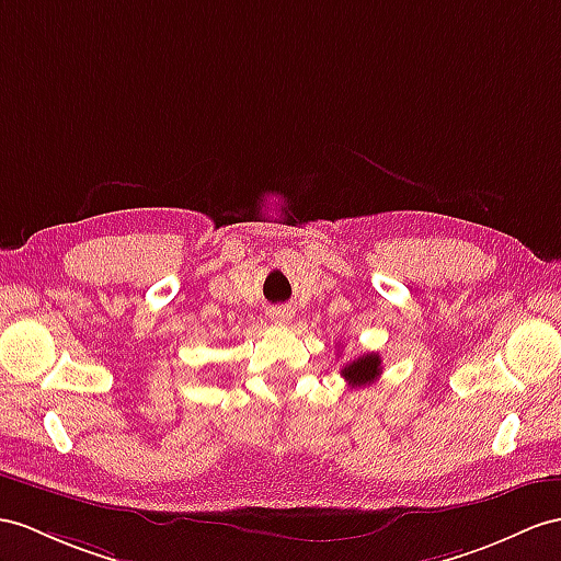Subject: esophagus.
I'll use <instances>...</instances> for the list:
<instances>
[{
	"instance_id": "esophagus-1",
	"label": "esophagus",
	"mask_w": 561,
	"mask_h": 561,
	"mask_svg": "<svg viewBox=\"0 0 561 561\" xmlns=\"http://www.w3.org/2000/svg\"><path fill=\"white\" fill-rule=\"evenodd\" d=\"M293 313L295 311L288 309V307H278V309L271 311V321L278 323V325H288L293 321Z\"/></svg>"
}]
</instances>
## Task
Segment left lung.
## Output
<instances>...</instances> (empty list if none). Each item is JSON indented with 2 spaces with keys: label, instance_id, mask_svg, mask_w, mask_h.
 I'll use <instances>...</instances> for the list:
<instances>
[{
  "label": "left lung",
  "instance_id": "obj_1",
  "mask_svg": "<svg viewBox=\"0 0 561 561\" xmlns=\"http://www.w3.org/2000/svg\"><path fill=\"white\" fill-rule=\"evenodd\" d=\"M380 371H383V366H380V357L376 352H368V354H364V357L345 364L340 374L345 376V380L352 388H362V386L374 383V380L380 376Z\"/></svg>",
  "mask_w": 561,
  "mask_h": 561
}]
</instances>
